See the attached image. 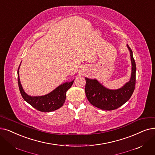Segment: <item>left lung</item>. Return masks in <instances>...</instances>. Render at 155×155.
<instances>
[{
    "label": "left lung",
    "mask_w": 155,
    "mask_h": 155,
    "mask_svg": "<svg viewBox=\"0 0 155 155\" xmlns=\"http://www.w3.org/2000/svg\"><path fill=\"white\" fill-rule=\"evenodd\" d=\"M130 52L132 64L131 77L129 82L118 89H109L101 84L97 79L85 77V92L87 99L91 104L103 110H113L122 106L132 96L135 89L136 66L133 52L127 45Z\"/></svg>",
    "instance_id": "left-lung-1"
}]
</instances>
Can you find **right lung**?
Listing matches in <instances>:
<instances>
[{
    "instance_id": "obj_1",
    "label": "right lung",
    "mask_w": 155,
    "mask_h": 155,
    "mask_svg": "<svg viewBox=\"0 0 155 155\" xmlns=\"http://www.w3.org/2000/svg\"><path fill=\"white\" fill-rule=\"evenodd\" d=\"M20 65L18 70V85L20 93L26 102H27L36 110L42 112L55 111L63 105L66 99V92L71 87L75 79H73L71 82H67L59 85L52 92L44 96H31L25 92L20 82L19 76Z\"/></svg>"
}]
</instances>
